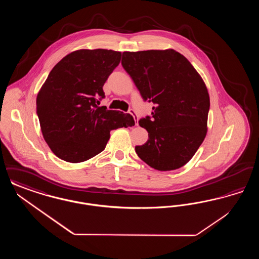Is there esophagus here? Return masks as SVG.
Wrapping results in <instances>:
<instances>
[{"instance_id":"34e87169","label":"esophagus","mask_w":259,"mask_h":259,"mask_svg":"<svg viewBox=\"0 0 259 259\" xmlns=\"http://www.w3.org/2000/svg\"><path fill=\"white\" fill-rule=\"evenodd\" d=\"M129 112L133 115V117H134V119H135L136 125H138V124H139V117H138V115H137L136 111H134L133 109H130V110H129Z\"/></svg>"}]
</instances>
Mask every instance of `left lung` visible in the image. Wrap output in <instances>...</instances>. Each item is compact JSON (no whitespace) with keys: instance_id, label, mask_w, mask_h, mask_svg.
Wrapping results in <instances>:
<instances>
[{"instance_id":"8db88e82","label":"left lung","mask_w":259,"mask_h":259,"mask_svg":"<svg viewBox=\"0 0 259 259\" xmlns=\"http://www.w3.org/2000/svg\"><path fill=\"white\" fill-rule=\"evenodd\" d=\"M122 67L151 116L139 120L148 140L135 148L138 156L158 171L176 170L190 160L207 134L209 96L202 77L176 50L122 53Z\"/></svg>"}]
</instances>
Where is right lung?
Masks as SVG:
<instances>
[{
  "mask_svg": "<svg viewBox=\"0 0 259 259\" xmlns=\"http://www.w3.org/2000/svg\"><path fill=\"white\" fill-rule=\"evenodd\" d=\"M120 58L119 51L76 50L54 66L40 88L37 114L41 133L62 160H88L105 149L111 130L135 124L130 113L98 106Z\"/></svg>",
  "mask_w": 259,
  "mask_h": 259,
  "instance_id": "right-lung-1",
  "label": "right lung"
}]
</instances>
